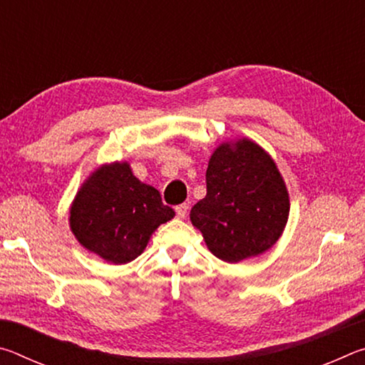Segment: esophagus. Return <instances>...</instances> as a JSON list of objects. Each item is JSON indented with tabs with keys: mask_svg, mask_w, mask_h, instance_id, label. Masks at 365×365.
I'll return each instance as SVG.
<instances>
[{
	"mask_svg": "<svg viewBox=\"0 0 365 365\" xmlns=\"http://www.w3.org/2000/svg\"><path fill=\"white\" fill-rule=\"evenodd\" d=\"M187 211H188V205H187V202H182V205L175 206V212H177V217H178V219H183L185 215H187Z\"/></svg>",
	"mask_w": 365,
	"mask_h": 365,
	"instance_id": "obj_1",
	"label": "esophagus"
}]
</instances>
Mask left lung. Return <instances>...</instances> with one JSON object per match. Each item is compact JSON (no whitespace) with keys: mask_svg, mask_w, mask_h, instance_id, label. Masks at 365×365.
<instances>
[{"mask_svg":"<svg viewBox=\"0 0 365 365\" xmlns=\"http://www.w3.org/2000/svg\"><path fill=\"white\" fill-rule=\"evenodd\" d=\"M206 187L190 219L215 257L240 262L277 243L289 197L274 159L261 146L248 138L222 143L209 159Z\"/></svg>","mask_w":365,"mask_h":365,"instance_id":"1","label":"left lung"}]
</instances>
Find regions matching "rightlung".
<instances>
[{"label":"right lung","instance_id":"1","mask_svg":"<svg viewBox=\"0 0 365 365\" xmlns=\"http://www.w3.org/2000/svg\"><path fill=\"white\" fill-rule=\"evenodd\" d=\"M159 191L140 182L127 163L104 164L77 191L71 230L104 261L127 264L145 251L153 232L174 219Z\"/></svg>","mask_w":365,"mask_h":365}]
</instances>
